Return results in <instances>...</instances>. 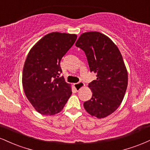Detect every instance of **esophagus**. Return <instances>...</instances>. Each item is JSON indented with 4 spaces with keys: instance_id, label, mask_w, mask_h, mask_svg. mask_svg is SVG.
Here are the masks:
<instances>
[{
    "instance_id": "1",
    "label": "esophagus",
    "mask_w": 150,
    "mask_h": 150,
    "mask_svg": "<svg viewBox=\"0 0 150 150\" xmlns=\"http://www.w3.org/2000/svg\"><path fill=\"white\" fill-rule=\"evenodd\" d=\"M73 85L75 89H76L77 91H79L81 88H82V87H83L84 86H85V84H84L82 82H77V83H75Z\"/></svg>"
}]
</instances>
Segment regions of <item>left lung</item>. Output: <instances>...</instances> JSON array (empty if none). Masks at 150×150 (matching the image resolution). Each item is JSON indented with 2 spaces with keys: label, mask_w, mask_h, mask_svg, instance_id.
Listing matches in <instances>:
<instances>
[{
  "label": "left lung",
  "mask_w": 150,
  "mask_h": 150,
  "mask_svg": "<svg viewBox=\"0 0 150 150\" xmlns=\"http://www.w3.org/2000/svg\"><path fill=\"white\" fill-rule=\"evenodd\" d=\"M75 46L87 56L97 80L89 83L92 97L84 102L89 114L102 118L118 108L128 86V72L119 49L108 37L98 32L81 34Z\"/></svg>",
  "instance_id": "1"
}]
</instances>
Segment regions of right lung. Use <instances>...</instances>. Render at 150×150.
<instances>
[{
  "label": "right lung",
  "instance_id": "add662e5",
  "mask_svg": "<svg viewBox=\"0 0 150 150\" xmlns=\"http://www.w3.org/2000/svg\"><path fill=\"white\" fill-rule=\"evenodd\" d=\"M76 34L52 32L46 34L30 50L23 72L25 95L43 115H54L63 109L72 94L62 73V58L73 45Z\"/></svg>",
  "mask_w": 150,
  "mask_h": 150
}]
</instances>
